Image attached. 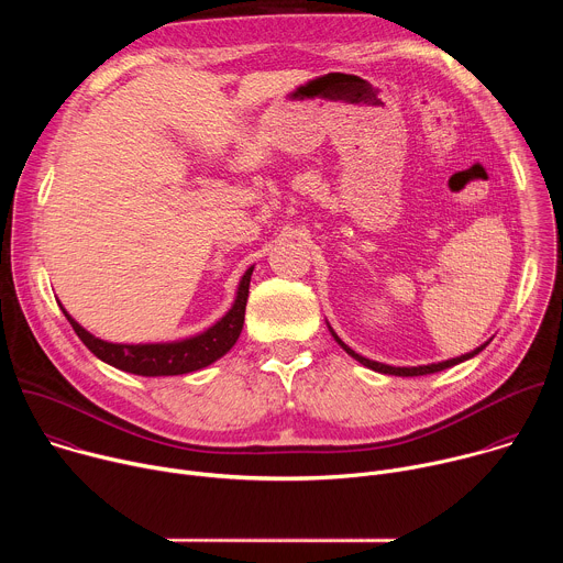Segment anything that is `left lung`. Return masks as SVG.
<instances>
[{"label":"left lung","mask_w":563,"mask_h":563,"mask_svg":"<svg viewBox=\"0 0 563 563\" xmlns=\"http://www.w3.org/2000/svg\"><path fill=\"white\" fill-rule=\"evenodd\" d=\"M330 332H332V336L336 339V343L352 356V358H356L358 363H363L365 367H369V369H374V372H380V374H394V376H423V374H434V372H441V369H448V367H452V365H459V363H463V361H467V358H472V356H476L481 350H486V345L488 343H484L481 347H476L474 352H470V354H463V356H456V358H450V361H443V363H432V365H419V367H391V365H383V363H376V361H369V358H365V356H361V354H356L352 347H347L339 336H336V332L330 328Z\"/></svg>","instance_id":"left-lung-1"}]
</instances>
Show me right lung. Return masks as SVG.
Returning a JSON list of instances; mask_svg holds the SVG:
<instances>
[{
    "label": "right lung",
    "mask_w": 563,
    "mask_h": 563,
    "mask_svg": "<svg viewBox=\"0 0 563 563\" xmlns=\"http://www.w3.org/2000/svg\"><path fill=\"white\" fill-rule=\"evenodd\" d=\"M254 267H250L238 285V296L231 305V309L218 320L213 328L207 332L178 341V343H148V345H120V343H107L102 339H96L89 334L82 325H77L75 320L66 313L70 328L100 361L129 372L137 376H176L202 369L224 356L233 343L238 341L240 332H243L245 323V307L250 296V280H252Z\"/></svg>",
    "instance_id": "right-lung-1"
}]
</instances>
